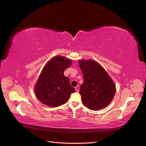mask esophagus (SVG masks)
I'll list each match as a JSON object with an SVG mask.
<instances>
[{"mask_svg":"<svg viewBox=\"0 0 146 146\" xmlns=\"http://www.w3.org/2000/svg\"><path fill=\"white\" fill-rule=\"evenodd\" d=\"M75 90H76V91L77 92H78V91H79V86H77L76 88H75Z\"/></svg>","mask_w":146,"mask_h":146,"instance_id":"34e87169","label":"esophagus"}]
</instances>
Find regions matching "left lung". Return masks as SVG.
<instances>
[{
	"label": "left lung",
	"instance_id": "left-lung-1",
	"mask_svg": "<svg viewBox=\"0 0 146 146\" xmlns=\"http://www.w3.org/2000/svg\"><path fill=\"white\" fill-rule=\"evenodd\" d=\"M83 76L80 94L86 107L97 111L108 106L112 101L116 86L105 69L93 60H80Z\"/></svg>",
	"mask_w": 146,
	"mask_h": 146
}]
</instances>
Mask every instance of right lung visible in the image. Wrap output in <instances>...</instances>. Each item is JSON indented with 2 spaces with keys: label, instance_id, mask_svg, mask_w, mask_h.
Masks as SVG:
<instances>
[{
  "label": "right lung",
  "instance_id": "obj_1",
  "mask_svg": "<svg viewBox=\"0 0 146 146\" xmlns=\"http://www.w3.org/2000/svg\"><path fill=\"white\" fill-rule=\"evenodd\" d=\"M72 64V61L64 56L52 58L44 68L35 88L38 99L48 107H56L65 104L72 92L68 77L64 76V70Z\"/></svg>",
  "mask_w": 146,
  "mask_h": 146
}]
</instances>
